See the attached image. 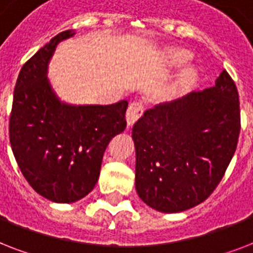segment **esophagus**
<instances>
[{"label": "esophagus", "instance_id": "obj_1", "mask_svg": "<svg viewBox=\"0 0 253 253\" xmlns=\"http://www.w3.org/2000/svg\"><path fill=\"white\" fill-rule=\"evenodd\" d=\"M143 113V105L140 102H132L127 109L126 113V121L127 126H132L136 121L139 119V117L142 115Z\"/></svg>", "mask_w": 253, "mask_h": 253}]
</instances>
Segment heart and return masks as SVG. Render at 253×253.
Returning a JSON list of instances; mask_svg holds the SVG:
<instances>
[{"mask_svg": "<svg viewBox=\"0 0 253 253\" xmlns=\"http://www.w3.org/2000/svg\"><path fill=\"white\" fill-rule=\"evenodd\" d=\"M192 59V53L185 51V49H173L169 52V60L172 61L174 65H182L186 64L188 61ZM197 81V71L193 68H189L184 71V73L181 75L180 80L177 83V85L180 87H189L192 86Z\"/></svg>", "mask_w": 253, "mask_h": 253, "instance_id": "obj_1", "label": "heart"}]
</instances>
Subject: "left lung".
I'll return each mask as SVG.
<instances>
[{
	"label": "left lung",
	"mask_w": 253,
	"mask_h": 253,
	"mask_svg": "<svg viewBox=\"0 0 253 253\" xmlns=\"http://www.w3.org/2000/svg\"><path fill=\"white\" fill-rule=\"evenodd\" d=\"M239 132V94L226 71L214 86L147 110L132 127L140 200L162 212L204 202L231 162Z\"/></svg>",
	"instance_id": "obj_1"
}]
</instances>
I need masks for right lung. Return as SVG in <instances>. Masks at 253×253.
I'll list each match as a JSON object with an SVG mask.
<instances>
[{
  "label": "right lung",
  "instance_id": "add662e5",
  "mask_svg": "<svg viewBox=\"0 0 253 253\" xmlns=\"http://www.w3.org/2000/svg\"><path fill=\"white\" fill-rule=\"evenodd\" d=\"M63 31L23 67L14 89L10 144L18 167L33 189L56 204L84 198L97 184L103 152L126 128L122 99L113 105H73L61 101L48 79V64Z\"/></svg>",
  "mask_w": 253,
  "mask_h": 253
}]
</instances>
